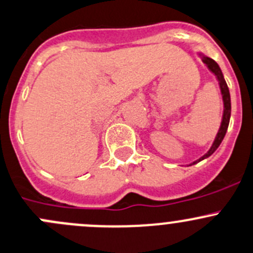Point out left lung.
I'll return each mask as SVG.
<instances>
[{
	"mask_svg": "<svg viewBox=\"0 0 253 253\" xmlns=\"http://www.w3.org/2000/svg\"><path fill=\"white\" fill-rule=\"evenodd\" d=\"M202 60H203L204 64L209 67V70H211L212 74L217 77V81H219V84H220V89H221L222 101H224V116H222V122H221V126H220L219 132H217L216 137H215L214 144H212L211 150H209V151L207 152L203 157H201L198 161L193 162V164H197V162H199V161H202V160L209 157L212 152H214L215 150L219 147V145L221 144L222 139H224L225 134H226V130H227V126H229V122H230V116H231V101H230L229 87H227L226 82H225L224 76H222V72H221V70H220L219 65H217L214 60L211 59V57H208V56H202Z\"/></svg>",
	"mask_w": 253,
	"mask_h": 253,
	"instance_id": "left-lung-1",
	"label": "left lung"
}]
</instances>
